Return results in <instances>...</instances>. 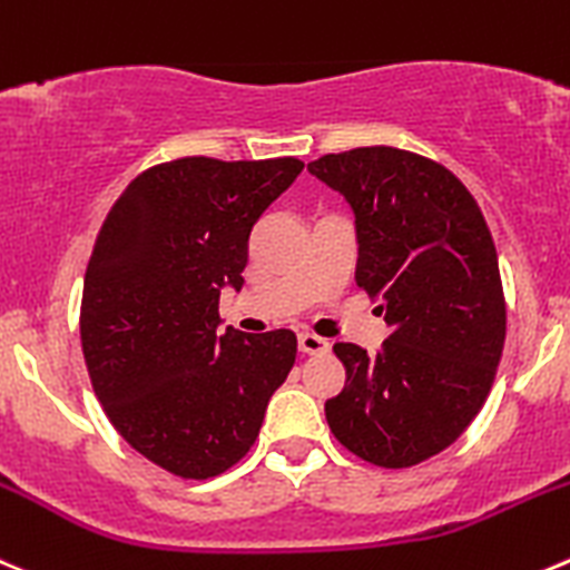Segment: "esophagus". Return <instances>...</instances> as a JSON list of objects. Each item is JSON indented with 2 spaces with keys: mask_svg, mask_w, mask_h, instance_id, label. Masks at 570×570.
<instances>
[{
  "mask_svg": "<svg viewBox=\"0 0 570 570\" xmlns=\"http://www.w3.org/2000/svg\"><path fill=\"white\" fill-rule=\"evenodd\" d=\"M297 347H301V353H306V356H323V353L331 351L328 340H323V336L317 334H301L297 336Z\"/></svg>",
  "mask_w": 570,
  "mask_h": 570,
  "instance_id": "34e87169",
  "label": "esophagus"
}]
</instances>
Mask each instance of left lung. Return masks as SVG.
<instances>
[{
  "instance_id": "8db88e82",
  "label": "left lung",
  "mask_w": 570,
  "mask_h": 570,
  "mask_svg": "<svg viewBox=\"0 0 570 570\" xmlns=\"http://www.w3.org/2000/svg\"><path fill=\"white\" fill-rule=\"evenodd\" d=\"M308 173L351 203L356 284L392 328L375 356L336 342L347 381L325 420L370 465H420L465 432L495 381L507 303L493 236L465 184L417 153L356 147Z\"/></svg>"
}]
</instances>
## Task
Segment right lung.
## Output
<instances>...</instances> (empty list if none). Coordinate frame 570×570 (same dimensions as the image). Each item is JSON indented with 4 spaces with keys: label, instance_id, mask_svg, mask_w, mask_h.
Masks as SVG:
<instances>
[{
    "label": "right lung",
    "instance_id": "add662e5",
    "mask_svg": "<svg viewBox=\"0 0 570 570\" xmlns=\"http://www.w3.org/2000/svg\"><path fill=\"white\" fill-rule=\"evenodd\" d=\"M301 169L297 158L156 164L94 242L80 303L94 392L116 432L180 479L234 468L295 364V331L219 328V289H242L253 225Z\"/></svg>",
    "mask_w": 570,
    "mask_h": 570
}]
</instances>
